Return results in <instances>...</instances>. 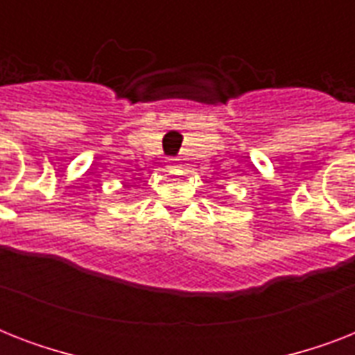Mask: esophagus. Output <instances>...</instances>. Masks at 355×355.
<instances>
[{"instance_id": "34e87169", "label": "esophagus", "mask_w": 355, "mask_h": 355, "mask_svg": "<svg viewBox=\"0 0 355 355\" xmlns=\"http://www.w3.org/2000/svg\"><path fill=\"white\" fill-rule=\"evenodd\" d=\"M166 167L169 173H180V167H182V164H178V162H175V160H169L167 162Z\"/></svg>"}]
</instances>
